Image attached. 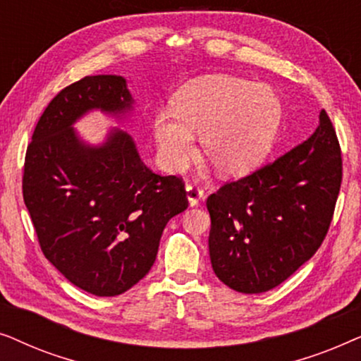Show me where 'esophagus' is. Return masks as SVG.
<instances>
[{
    "label": "esophagus",
    "mask_w": 361,
    "mask_h": 361,
    "mask_svg": "<svg viewBox=\"0 0 361 361\" xmlns=\"http://www.w3.org/2000/svg\"><path fill=\"white\" fill-rule=\"evenodd\" d=\"M185 192H187V200H189V205L190 207L199 205L200 202L204 200V190H202L199 185L189 184V185L185 187Z\"/></svg>",
    "instance_id": "1"
}]
</instances>
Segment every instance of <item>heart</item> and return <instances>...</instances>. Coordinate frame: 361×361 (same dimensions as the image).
Listing matches in <instances>:
<instances>
[{
  "label": "heart",
  "instance_id": "b5f03b06",
  "mask_svg": "<svg viewBox=\"0 0 361 361\" xmlns=\"http://www.w3.org/2000/svg\"><path fill=\"white\" fill-rule=\"evenodd\" d=\"M172 110L152 118V136L166 169L180 171L192 159L195 137L224 176L255 169L273 149L283 123V100L268 83L210 75L177 92Z\"/></svg>",
  "mask_w": 361,
  "mask_h": 361
}]
</instances>
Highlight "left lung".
<instances>
[{"instance_id":"left-lung-1","label":"left lung","mask_w":361,"mask_h":361,"mask_svg":"<svg viewBox=\"0 0 361 361\" xmlns=\"http://www.w3.org/2000/svg\"><path fill=\"white\" fill-rule=\"evenodd\" d=\"M340 184V145L322 110L302 145L207 199L216 278L243 294L284 283L322 245Z\"/></svg>"}]
</instances>
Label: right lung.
I'll list each match as a JSON object with an SVG mask.
<instances>
[{
    "instance_id": "obj_1",
    "label": "right lung",
    "mask_w": 361,
    "mask_h": 361,
    "mask_svg": "<svg viewBox=\"0 0 361 361\" xmlns=\"http://www.w3.org/2000/svg\"><path fill=\"white\" fill-rule=\"evenodd\" d=\"M133 105L120 75L72 83L39 118L24 162V204L44 256L100 298L149 273L167 221L189 205L179 177L152 172L126 131L111 128L102 145H90L73 130L93 110L123 121Z\"/></svg>"
}]
</instances>
